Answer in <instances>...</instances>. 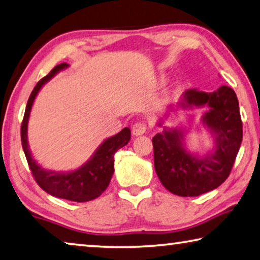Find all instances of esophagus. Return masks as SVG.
Listing matches in <instances>:
<instances>
[{
  "mask_svg": "<svg viewBox=\"0 0 260 260\" xmlns=\"http://www.w3.org/2000/svg\"><path fill=\"white\" fill-rule=\"evenodd\" d=\"M146 123L143 121H138L135 122L133 127H132V133H133V135H135V137H140V135L145 134L146 133Z\"/></svg>",
  "mask_w": 260,
  "mask_h": 260,
  "instance_id": "1",
  "label": "esophagus"
}]
</instances>
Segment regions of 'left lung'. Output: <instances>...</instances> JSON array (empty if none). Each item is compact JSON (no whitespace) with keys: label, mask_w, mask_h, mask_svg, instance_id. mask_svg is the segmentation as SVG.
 <instances>
[{"label":"left lung","mask_w":260,"mask_h":260,"mask_svg":"<svg viewBox=\"0 0 260 260\" xmlns=\"http://www.w3.org/2000/svg\"><path fill=\"white\" fill-rule=\"evenodd\" d=\"M180 109L207 106L201 122L211 132L214 147L203 156L188 151L186 131L167 128L152 138L154 164L160 183L180 197H197L219 187L228 178L243 139V126L236 93L222 85L213 92L186 90ZM160 119L158 126H162Z\"/></svg>","instance_id":"8db88e82"}]
</instances>
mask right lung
I'll use <instances>...</instances> for the list:
<instances>
[{"label":"right lung","instance_id":"obj_1","mask_svg":"<svg viewBox=\"0 0 260 260\" xmlns=\"http://www.w3.org/2000/svg\"><path fill=\"white\" fill-rule=\"evenodd\" d=\"M68 67L69 64L67 63L57 64L48 75L41 78L37 83L27 101L22 122V129H20V138H22V147L24 152H25L28 167H30L32 175H34L39 186L53 197L77 201V203H85V201L96 199L108 188L114 172V154L129 142L131 129L128 127H125L118 134L104 140L102 145L93 152L91 158L86 160L83 166L76 169V170L60 172L45 170L44 168H41L36 162V159L32 157L30 147H28V118H30L32 105H34L39 90L57 73Z\"/></svg>","mask_w":260,"mask_h":260}]
</instances>
